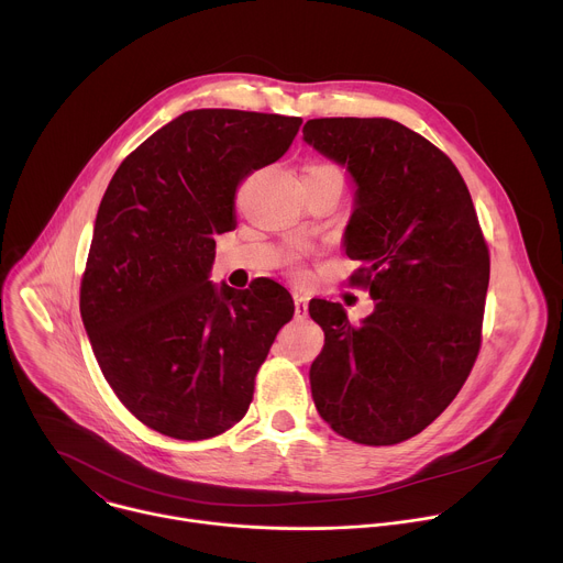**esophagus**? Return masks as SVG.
Instances as JSON below:
<instances>
[{"label": "esophagus", "mask_w": 563, "mask_h": 563, "mask_svg": "<svg viewBox=\"0 0 563 563\" xmlns=\"http://www.w3.org/2000/svg\"><path fill=\"white\" fill-rule=\"evenodd\" d=\"M307 309H309L307 298L300 296V294H294V313H296V318H305Z\"/></svg>", "instance_id": "obj_1"}]
</instances>
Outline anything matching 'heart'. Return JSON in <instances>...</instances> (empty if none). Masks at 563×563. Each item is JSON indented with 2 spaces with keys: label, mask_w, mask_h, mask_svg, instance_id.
Here are the masks:
<instances>
[{
  "label": "heart",
  "mask_w": 563,
  "mask_h": 563,
  "mask_svg": "<svg viewBox=\"0 0 563 563\" xmlns=\"http://www.w3.org/2000/svg\"><path fill=\"white\" fill-rule=\"evenodd\" d=\"M307 172H334L332 167H325V165H316V167H309Z\"/></svg>",
  "instance_id": "obj_1"
}]
</instances>
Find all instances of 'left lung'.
Returning <instances> with one entry per match:
<instances>
[{
  "instance_id": "8db88e82",
  "label": "left lung",
  "mask_w": 563,
  "mask_h": 563,
  "mask_svg": "<svg viewBox=\"0 0 563 563\" xmlns=\"http://www.w3.org/2000/svg\"><path fill=\"white\" fill-rule=\"evenodd\" d=\"M302 140L354 185L343 247L365 267L374 311L352 325L309 302L325 332L311 398L334 432L365 445L426 430L463 387L481 345L490 256L470 191L432 142L387 118H320Z\"/></svg>"
}]
</instances>
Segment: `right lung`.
Masks as SVG:
<instances>
[{
	"label": "right lung",
	"mask_w": 563,
	"mask_h": 563,
	"mask_svg": "<svg viewBox=\"0 0 563 563\" xmlns=\"http://www.w3.org/2000/svg\"><path fill=\"white\" fill-rule=\"evenodd\" d=\"M302 120L196 109L118 167L93 224L79 311L124 408L183 441L243 419L254 378L294 300L274 280L245 291L209 280L216 240L235 227L250 174L289 148Z\"/></svg>",
	"instance_id": "obj_1"
}]
</instances>
